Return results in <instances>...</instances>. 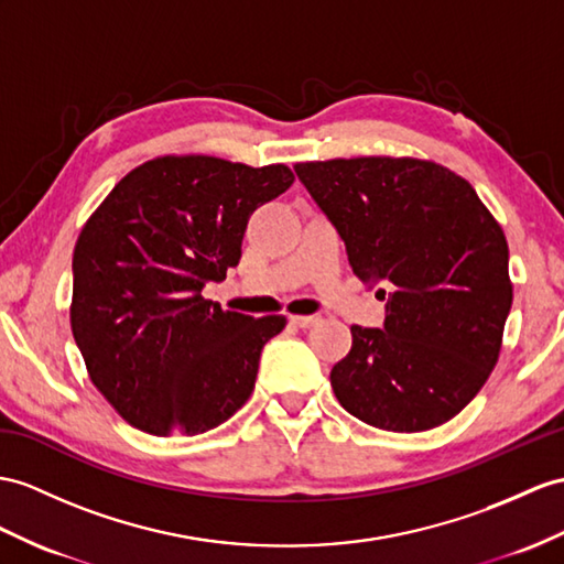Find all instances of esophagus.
<instances>
[{
	"label": "esophagus",
	"mask_w": 564,
	"mask_h": 564,
	"mask_svg": "<svg viewBox=\"0 0 564 564\" xmlns=\"http://www.w3.org/2000/svg\"><path fill=\"white\" fill-rule=\"evenodd\" d=\"M290 323L294 327H301V329H308L313 325H318V315H290Z\"/></svg>",
	"instance_id": "1"
}]
</instances>
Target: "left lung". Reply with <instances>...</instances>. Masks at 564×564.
Returning <instances> with one entry per match:
<instances>
[{"label":"left lung","instance_id":"left-lung-1","mask_svg":"<svg viewBox=\"0 0 564 564\" xmlns=\"http://www.w3.org/2000/svg\"><path fill=\"white\" fill-rule=\"evenodd\" d=\"M294 170L345 239L354 272L392 284L386 329L351 325V349L333 366L339 404L394 433L457 416L496 368L512 306L500 223L433 160L337 158Z\"/></svg>","mask_w":564,"mask_h":564}]
</instances>
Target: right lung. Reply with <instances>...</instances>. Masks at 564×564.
<instances>
[{
  "instance_id": "right-lung-1",
  "label": "right lung",
  "mask_w": 564,
  "mask_h": 564,
  "mask_svg": "<svg viewBox=\"0 0 564 564\" xmlns=\"http://www.w3.org/2000/svg\"><path fill=\"white\" fill-rule=\"evenodd\" d=\"M294 184L286 164L162 155L109 191L74 249L68 318L93 386L150 435H200L249 400L284 315L205 299L239 265L246 225Z\"/></svg>"
}]
</instances>
